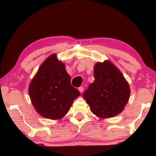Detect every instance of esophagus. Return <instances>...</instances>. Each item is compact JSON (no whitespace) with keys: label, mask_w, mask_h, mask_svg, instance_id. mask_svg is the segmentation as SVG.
I'll list each match as a JSON object with an SVG mask.
<instances>
[{"label":"esophagus","mask_w":156,"mask_h":156,"mask_svg":"<svg viewBox=\"0 0 156 156\" xmlns=\"http://www.w3.org/2000/svg\"><path fill=\"white\" fill-rule=\"evenodd\" d=\"M84 90V88L83 87H79V91H80V93H83V91Z\"/></svg>","instance_id":"esophagus-1"}]
</instances>
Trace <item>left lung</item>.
I'll list each match as a JSON object with an SVG mask.
<instances>
[{
    "label": "left lung",
    "mask_w": 156,
    "mask_h": 156,
    "mask_svg": "<svg viewBox=\"0 0 156 156\" xmlns=\"http://www.w3.org/2000/svg\"><path fill=\"white\" fill-rule=\"evenodd\" d=\"M94 75V82L89 85L83 97L98 117L116 116L129 101L130 88L127 82L121 72L108 61L96 64Z\"/></svg>",
    "instance_id": "left-lung-1"
}]
</instances>
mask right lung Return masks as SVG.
<instances>
[{
    "label": "right lung",
    "instance_id": "right-lung-1",
    "mask_svg": "<svg viewBox=\"0 0 156 156\" xmlns=\"http://www.w3.org/2000/svg\"><path fill=\"white\" fill-rule=\"evenodd\" d=\"M29 94L38 114L57 120L67 114L80 93L71 85L65 65L52 55L42 64L34 76Z\"/></svg>",
    "mask_w": 156,
    "mask_h": 156
}]
</instances>
